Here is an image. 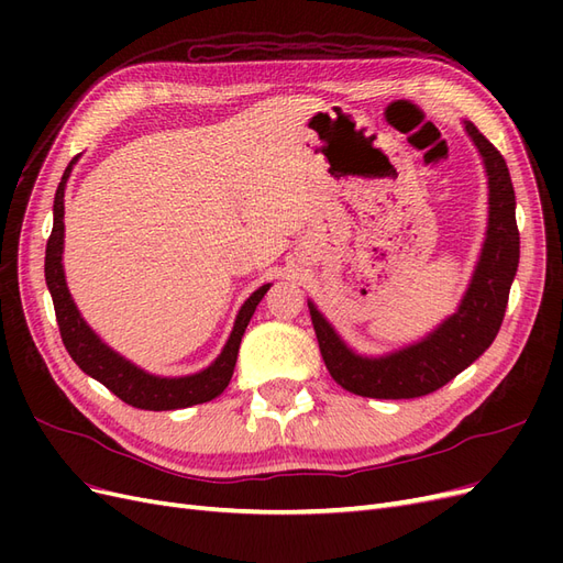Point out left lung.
I'll return each mask as SVG.
<instances>
[{
    "label": "left lung",
    "instance_id": "obj_1",
    "mask_svg": "<svg viewBox=\"0 0 563 563\" xmlns=\"http://www.w3.org/2000/svg\"><path fill=\"white\" fill-rule=\"evenodd\" d=\"M465 131L479 150L488 178V225L479 261L457 310L418 343L380 356L354 352L308 300L319 350L333 380L371 399H413L444 387L490 347L505 317L509 286L519 267L517 199L500 152L472 122Z\"/></svg>",
    "mask_w": 563,
    "mask_h": 563
}]
</instances>
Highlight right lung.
Segmentation results:
<instances>
[{"label":"right lung","instance_id":"1","mask_svg":"<svg viewBox=\"0 0 563 563\" xmlns=\"http://www.w3.org/2000/svg\"><path fill=\"white\" fill-rule=\"evenodd\" d=\"M77 159L79 157H75L70 164H67L65 174L58 183L56 199H54V230H51V236L46 242V258H44V277H46L48 294L54 298V310H56L65 350L70 352L75 364L87 373V376L103 383L119 399L126 401L129 406L143 408V411H174V408H187V406L211 401L218 395H223V389L230 385V378L234 373L242 335L249 327L255 308H258V302L267 294L269 284H263L258 291H253L244 300L240 314L234 319V327L225 347L220 350L216 362H211L207 368H201L199 373H190V376L164 378L131 364L126 356L114 352L96 335V331L79 314L70 291H67L65 269H63L65 185L73 174V166L77 164Z\"/></svg>","mask_w":563,"mask_h":563}]
</instances>
